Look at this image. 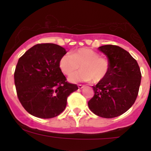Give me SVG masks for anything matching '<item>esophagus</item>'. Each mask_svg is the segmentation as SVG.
Here are the masks:
<instances>
[{
	"label": "esophagus",
	"instance_id": "esophagus-1",
	"mask_svg": "<svg viewBox=\"0 0 151 151\" xmlns=\"http://www.w3.org/2000/svg\"><path fill=\"white\" fill-rule=\"evenodd\" d=\"M84 86L82 85V84H78V88H79V89H82Z\"/></svg>",
	"mask_w": 151,
	"mask_h": 151
}]
</instances>
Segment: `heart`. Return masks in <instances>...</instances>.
<instances>
[{
	"instance_id": "heart-1",
	"label": "heart",
	"mask_w": 151,
	"mask_h": 151,
	"mask_svg": "<svg viewBox=\"0 0 151 151\" xmlns=\"http://www.w3.org/2000/svg\"><path fill=\"white\" fill-rule=\"evenodd\" d=\"M80 65L82 70L71 75V82L89 81L95 83L103 80L109 72V62L101 58L99 54L92 50L81 48L71 54H65L60 58L59 66L66 75L73 74Z\"/></svg>"
}]
</instances>
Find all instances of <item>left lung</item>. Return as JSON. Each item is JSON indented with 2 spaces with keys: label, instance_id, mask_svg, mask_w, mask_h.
I'll use <instances>...</instances> for the list:
<instances>
[{
  "label": "left lung",
  "instance_id": "1",
  "mask_svg": "<svg viewBox=\"0 0 151 151\" xmlns=\"http://www.w3.org/2000/svg\"><path fill=\"white\" fill-rule=\"evenodd\" d=\"M98 49L108 58L109 72L103 80L92 86L94 96L88 106L99 116L111 119L125 113L134 104L141 73L136 60L123 48L106 45Z\"/></svg>",
  "mask_w": 151,
  "mask_h": 151
}]
</instances>
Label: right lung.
Listing matches in <instances>:
<instances>
[{
    "instance_id": "right-lung-1",
    "label": "right lung",
    "mask_w": 151,
    "mask_h": 151,
    "mask_svg": "<svg viewBox=\"0 0 151 151\" xmlns=\"http://www.w3.org/2000/svg\"><path fill=\"white\" fill-rule=\"evenodd\" d=\"M67 53L52 43L37 44L18 60L14 73L19 101L34 116L51 119L65 110L67 97L77 91V84L67 82L59 66Z\"/></svg>"
}]
</instances>
